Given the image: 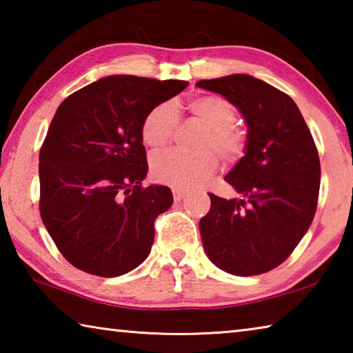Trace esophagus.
Segmentation results:
<instances>
[{
  "instance_id": "1",
  "label": "esophagus",
  "mask_w": 353,
  "mask_h": 353,
  "mask_svg": "<svg viewBox=\"0 0 353 353\" xmlns=\"http://www.w3.org/2000/svg\"><path fill=\"white\" fill-rule=\"evenodd\" d=\"M172 196H174V201H182L185 196H187V191L183 190H172Z\"/></svg>"
}]
</instances>
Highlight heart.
I'll return each mask as SVG.
<instances>
[{
  "label": "heart",
  "mask_w": 353,
  "mask_h": 353,
  "mask_svg": "<svg viewBox=\"0 0 353 353\" xmlns=\"http://www.w3.org/2000/svg\"><path fill=\"white\" fill-rule=\"evenodd\" d=\"M193 115L207 126L201 140L199 152L166 149L151 160V172L155 181L176 190H190L207 182L218 168V155L224 162H238L248 151L246 130L238 128L236 105L223 97L207 94L188 103ZM179 126V112L172 101L159 104L148 113L141 126L143 141L151 148H160L172 140Z\"/></svg>",
  "instance_id": "b5f03b06"
}]
</instances>
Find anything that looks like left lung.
<instances>
[{"label":"left lung","mask_w":353,"mask_h":353,"mask_svg":"<svg viewBox=\"0 0 353 353\" xmlns=\"http://www.w3.org/2000/svg\"><path fill=\"white\" fill-rule=\"evenodd\" d=\"M243 113L248 151L224 177L243 199L208 193L210 210L199 221L204 249L219 270L259 276L288 259L312 225L318 207V148L288 94L249 74L199 81Z\"/></svg>","instance_id":"8db88e82"}]
</instances>
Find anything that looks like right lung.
I'll use <instances>...</instances> for the list:
<instances>
[{
  "label": "right lung",
  "instance_id": "add662e5",
  "mask_svg": "<svg viewBox=\"0 0 353 353\" xmlns=\"http://www.w3.org/2000/svg\"><path fill=\"white\" fill-rule=\"evenodd\" d=\"M183 81L107 76L59 105L39 155L40 216L65 260L83 272L118 277L146 260L154 221L172 204L148 172L141 126L181 93Z\"/></svg>",
  "mask_w": 353,
  "mask_h": 353
}]
</instances>
